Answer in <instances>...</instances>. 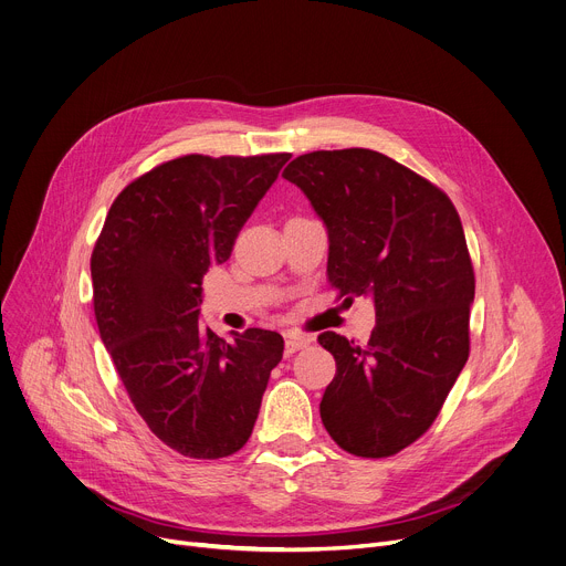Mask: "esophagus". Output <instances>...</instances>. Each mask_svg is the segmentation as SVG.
<instances>
[{"label": "esophagus", "instance_id": "34e87169", "mask_svg": "<svg viewBox=\"0 0 566 566\" xmlns=\"http://www.w3.org/2000/svg\"><path fill=\"white\" fill-rule=\"evenodd\" d=\"M310 344H312V338L305 336V334H289V336H286V344H284V355L291 357L293 353L307 348Z\"/></svg>", "mask_w": 566, "mask_h": 566}]
</instances>
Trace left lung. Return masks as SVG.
<instances>
[{
	"label": "left lung",
	"instance_id": "8db88e82",
	"mask_svg": "<svg viewBox=\"0 0 566 566\" xmlns=\"http://www.w3.org/2000/svg\"><path fill=\"white\" fill-rule=\"evenodd\" d=\"M282 177L325 224L329 284L375 307L366 346L318 334L336 361L323 426L357 458L396 455L432 426L469 359L475 277L460 216L434 184L364 147L303 155Z\"/></svg>",
	"mask_w": 566,
	"mask_h": 566
}]
</instances>
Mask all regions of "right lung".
Here are the masks:
<instances>
[{"mask_svg": "<svg viewBox=\"0 0 566 566\" xmlns=\"http://www.w3.org/2000/svg\"><path fill=\"white\" fill-rule=\"evenodd\" d=\"M291 155H186L132 181L91 256L102 344L136 411L166 446L228 458L252 434L284 338L250 327L232 342L200 321L202 277L234 241Z\"/></svg>", "mask_w": 566, "mask_h": 566, "instance_id": "1", "label": "right lung"}]
</instances>
